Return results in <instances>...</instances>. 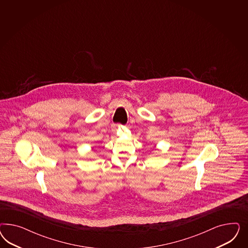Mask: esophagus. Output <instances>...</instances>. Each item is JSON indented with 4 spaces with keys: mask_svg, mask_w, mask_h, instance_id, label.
Instances as JSON below:
<instances>
[{
    "mask_svg": "<svg viewBox=\"0 0 248 248\" xmlns=\"http://www.w3.org/2000/svg\"><path fill=\"white\" fill-rule=\"evenodd\" d=\"M119 128H120V126H119Z\"/></svg>",
    "mask_w": 248,
    "mask_h": 248,
    "instance_id": "34e87169",
    "label": "esophagus"
}]
</instances>
